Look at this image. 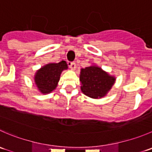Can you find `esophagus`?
Returning a JSON list of instances; mask_svg holds the SVG:
<instances>
[{"label": "esophagus", "instance_id": "esophagus-1", "mask_svg": "<svg viewBox=\"0 0 152 152\" xmlns=\"http://www.w3.org/2000/svg\"><path fill=\"white\" fill-rule=\"evenodd\" d=\"M69 67L72 70H75L76 69V65L75 62H69Z\"/></svg>", "mask_w": 152, "mask_h": 152}]
</instances>
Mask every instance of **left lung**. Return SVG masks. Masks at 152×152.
<instances>
[{
  "mask_svg": "<svg viewBox=\"0 0 152 152\" xmlns=\"http://www.w3.org/2000/svg\"><path fill=\"white\" fill-rule=\"evenodd\" d=\"M116 78L102 67L93 65L81 69L79 81L81 90L92 99H102L107 95L115 83Z\"/></svg>",
  "mask_w": 152,
  "mask_h": 152,
  "instance_id": "obj_1",
  "label": "left lung"
}]
</instances>
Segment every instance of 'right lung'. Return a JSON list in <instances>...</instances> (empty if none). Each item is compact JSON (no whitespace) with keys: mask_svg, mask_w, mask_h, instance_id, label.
Masks as SVG:
<instances>
[{"mask_svg":"<svg viewBox=\"0 0 152 152\" xmlns=\"http://www.w3.org/2000/svg\"><path fill=\"white\" fill-rule=\"evenodd\" d=\"M68 68L65 61L58 63H48L37 70L34 76V84L42 94H48L57 87L61 73Z\"/></svg>","mask_w":152,"mask_h":152,"instance_id":"add662e5","label":"right lung"}]
</instances>
